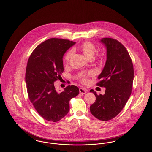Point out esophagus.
Instances as JSON below:
<instances>
[{"label":"esophagus","mask_w":152,"mask_h":152,"mask_svg":"<svg viewBox=\"0 0 152 152\" xmlns=\"http://www.w3.org/2000/svg\"><path fill=\"white\" fill-rule=\"evenodd\" d=\"M80 94H86L87 93V90L85 89L84 88H80L79 89Z\"/></svg>","instance_id":"obj_1"}]
</instances>
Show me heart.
<instances>
[{
  "mask_svg": "<svg viewBox=\"0 0 152 152\" xmlns=\"http://www.w3.org/2000/svg\"><path fill=\"white\" fill-rule=\"evenodd\" d=\"M79 50L80 51L89 59H92L94 58L95 53L96 52V48L94 46V44L89 42H85L81 44L79 47ZM74 50H73V51ZM73 55V52L72 51H69L65 55L64 58V61L65 64H68L70 59L72 58ZM92 75V72H89L88 75H83L81 76L80 80L81 81L85 83L87 82L88 76H90Z\"/></svg>",
  "mask_w": 152,
  "mask_h": 152,
  "instance_id": "obj_1",
  "label": "heart"
}]
</instances>
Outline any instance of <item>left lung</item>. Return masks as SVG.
Masks as SVG:
<instances>
[{
  "mask_svg": "<svg viewBox=\"0 0 152 152\" xmlns=\"http://www.w3.org/2000/svg\"><path fill=\"white\" fill-rule=\"evenodd\" d=\"M107 49V60L98 79L97 86L106 88L105 94L97 95L93 89L96 101L90 107L93 116L102 121L115 117L128 100L134 78L133 63L128 52L122 44L112 38L100 41Z\"/></svg>",
  "mask_w": 152,
  "mask_h": 152,
  "instance_id": "1",
  "label": "left lung"
}]
</instances>
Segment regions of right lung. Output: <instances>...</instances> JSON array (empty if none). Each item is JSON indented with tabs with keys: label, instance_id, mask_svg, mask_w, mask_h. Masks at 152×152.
I'll return each instance as SVG.
<instances>
[{
	"label": "right lung",
	"instance_id": "add662e5",
	"mask_svg": "<svg viewBox=\"0 0 152 152\" xmlns=\"http://www.w3.org/2000/svg\"><path fill=\"white\" fill-rule=\"evenodd\" d=\"M75 42L51 38L39 44L28 60L26 83L29 100L44 119L57 122L69 110V101L79 94L78 87L68 86L56 91L54 83L64 71L63 58Z\"/></svg>",
	"mask_w": 152,
	"mask_h": 152
}]
</instances>
